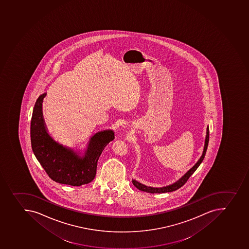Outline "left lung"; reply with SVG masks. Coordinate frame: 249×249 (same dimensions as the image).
Segmentation results:
<instances>
[{
	"label": "left lung",
	"instance_id": "obj_1",
	"mask_svg": "<svg viewBox=\"0 0 249 249\" xmlns=\"http://www.w3.org/2000/svg\"><path fill=\"white\" fill-rule=\"evenodd\" d=\"M209 125L207 126L206 131V137H205V141H204V150H203V153H202L201 157L198 160V161L196 163L195 165L193 166V168H191L187 172L184 176H182L177 181L174 182L173 184H169L167 186L160 187H151L147 186L145 184H142L141 182L137 181L135 179H132V184L134 185L136 188H138L139 190L143 191V192H146V193H170V192H173L183 186L188 178L193 175L194 172L197 169L199 164H201L203 160H204V156L206 154L207 148H208V145H209Z\"/></svg>",
	"mask_w": 249,
	"mask_h": 249
}]
</instances>
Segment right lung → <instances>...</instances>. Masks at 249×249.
<instances>
[{
  "label": "right lung",
  "mask_w": 249,
  "mask_h": 249,
  "mask_svg": "<svg viewBox=\"0 0 249 249\" xmlns=\"http://www.w3.org/2000/svg\"><path fill=\"white\" fill-rule=\"evenodd\" d=\"M39 96L32 115L30 137L32 148L49 177L59 184L81 186L94 179L97 161L104 148L114 139V131H101L90 137L82 152L56 142L50 136L43 117V100Z\"/></svg>",
  "instance_id": "right-lung-1"
}]
</instances>
